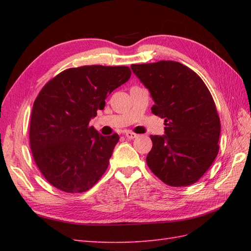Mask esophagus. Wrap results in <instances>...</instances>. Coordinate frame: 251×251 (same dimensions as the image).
Returning <instances> with one entry per match:
<instances>
[{"label":"esophagus","instance_id":"obj_1","mask_svg":"<svg viewBox=\"0 0 251 251\" xmlns=\"http://www.w3.org/2000/svg\"><path fill=\"white\" fill-rule=\"evenodd\" d=\"M138 135L137 134H135V132H132V131H126L125 132V137L126 138H128V139H134V138H136Z\"/></svg>","mask_w":251,"mask_h":251}]
</instances>
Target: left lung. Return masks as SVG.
I'll return each mask as SVG.
<instances>
[{
    "label": "left lung",
    "instance_id": "left-lung-1",
    "mask_svg": "<svg viewBox=\"0 0 251 251\" xmlns=\"http://www.w3.org/2000/svg\"><path fill=\"white\" fill-rule=\"evenodd\" d=\"M150 92L152 113L165 119V135L151 136L147 164L164 183L185 186L202 177L219 152L220 119L202 79L172 60L131 65Z\"/></svg>",
    "mask_w": 251,
    "mask_h": 251
}]
</instances>
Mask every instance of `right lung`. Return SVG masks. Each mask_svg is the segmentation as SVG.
I'll use <instances>...</instances> for the list:
<instances>
[{
  "mask_svg": "<svg viewBox=\"0 0 251 251\" xmlns=\"http://www.w3.org/2000/svg\"><path fill=\"white\" fill-rule=\"evenodd\" d=\"M130 75V69L124 66L71 68L51 78L37 95L30 148L40 172L58 190L82 193L102 177L120 137L100 135L89 122Z\"/></svg>",
  "mask_w": 251,
  "mask_h": 251,
  "instance_id": "add662e5",
  "label": "right lung"
}]
</instances>
